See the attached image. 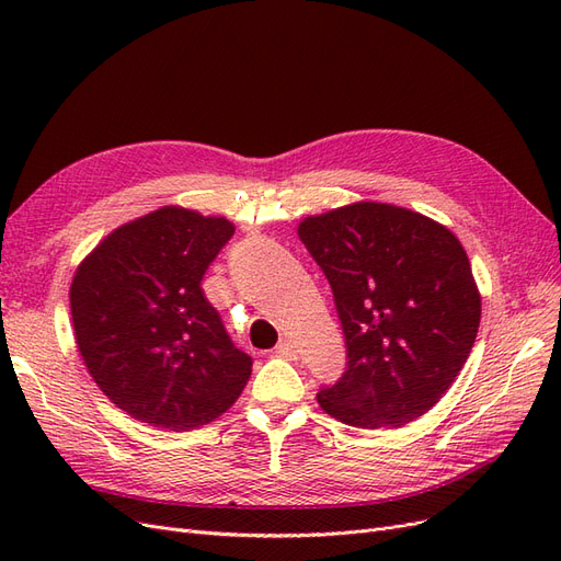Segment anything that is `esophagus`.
<instances>
[{
  "label": "esophagus",
  "instance_id": "34e87169",
  "mask_svg": "<svg viewBox=\"0 0 561 561\" xmlns=\"http://www.w3.org/2000/svg\"><path fill=\"white\" fill-rule=\"evenodd\" d=\"M276 355H278V358H285V360H297V348L290 342H280L276 346Z\"/></svg>",
  "mask_w": 561,
  "mask_h": 561
}]
</instances>
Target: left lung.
Returning a JSON list of instances; mask_svg holds the SVG:
<instances>
[{
  "mask_svg": "<svg viewBox=\"0 0 561 561\" xmlns=\"http://www.w3.org/2000/svg\"><path fill=\"white\" fill-rule=\"evenodd\" d=\"M297 233L346 336V371L320 388L322 410L355 428H400L426 414L480 328L463 245L426 215L369 201L307 217Z\"/></svg>",
  "mask_w": 561,
  "mask_h": 561,
  "instance_id": "1",
  "label": "left lung"
}]
</instances>
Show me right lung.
<instances>
[{
    "mask_svg": "<svg viewBox=\"0 0 561 561\" xmlns=\"http://www.w3.org/2000/svg\"><path fill=\"white\" fill-rule=\"evenodd\" d=\"M233 236L225 217L163 206L114 229L77 268L75 336L100 390L133 419L190 431L227 412L250 379L201 280Z\"/></svg>",
    "mask_w": 561,
    "mask_h": 561,
    "instance_id": "1",
    "label": "right lung"
}]
</instances>
